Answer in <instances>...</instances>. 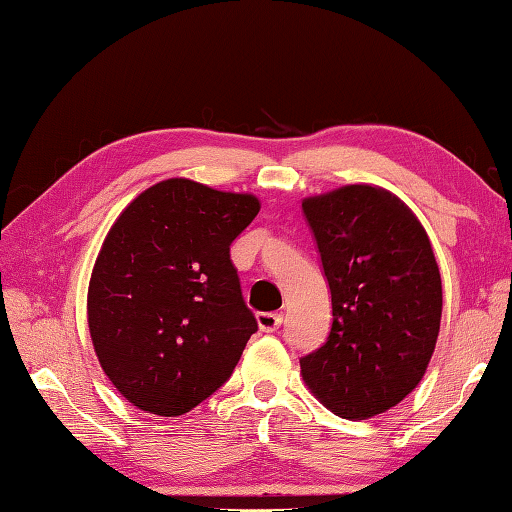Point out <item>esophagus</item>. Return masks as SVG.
I'll list each match as a JSON object with an SVG mask.
<instances>
[{
	"label": "esophagus",
	"mask_w": 512,
	"mask_h": 512,
	"mask_svg": "<svg viewBox=\"0 0 512 512\" xmlns=\"http://www.w3.org/2000/svg\"><path fill=\"white\" fill-rule=\"evenodd\" d=\"M256 319L263 332H276L284 323V317L280 313H258Z\"/></svg>",
	"instance_id": "obj_1"
}]
</instances>
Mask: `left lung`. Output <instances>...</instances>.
<instances>
[{"label": "left lung", "instance_id": "left-lung-1", "mask_svg": "<svg viewBox=\"0 0 512 512\" xmlns=\"http://www.w3.org/2000/svg\"><path fill=\"white\" fill-rule=\"evenodd\" d=\"M302 210L332 297V326L299 358L319 400L343 419L400 404L432 358L441 328V273L408 206L369 184L308 197Z\"/></svg>", "mask_w": 512, "mask_h": 512}]
</instances>
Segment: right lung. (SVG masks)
I'll use <instances>...</instances> for the list:
<instances>
[{
	"label": "right lung",
	"instance_id": "right-lung-1",
	"mask_svg": "<svg viewBox=\"0 0 512 512\" xmlns=\"http://www.w3.org/2000/svg\"><path fill=\"white\" fill-rule=\"evenodd\" d=\"M258 210L254 195L171 178L110 228L89 284V330L106 376L136 408L178 417L232 376L258 323L230 245Z\"/></svg>",
	"mask_w": 512,
	"mask_h": 512
}]
</instances>
